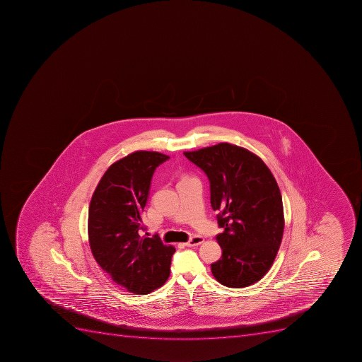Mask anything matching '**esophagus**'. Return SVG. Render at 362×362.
Here are the masks:
<instances>
[{"instance_id": "esophagus-1", "label": "esophagus", "mask_w": 362, "mask_h": 362, "mask_svg": "<svg viewBox=\"0 0 362 362\" xmlns=\"http://www.w3.org/2000/svg\"><path fill=\"white\" fill-rule=\"evenodd\" d=\"M204 242V238L202 236H194L185 243V246H197L201 245Z\"/></svg>"}]
</instances>
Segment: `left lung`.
I'll list each match as a JSON object with an SVG mask.
<instances>
[{"label":"left lung","instance_id":"obj_1","mask_svg":"<svg viewBox=\"0 0 362 362\" xmlns=\"http://www.w3.org/2000/svg\"><path fill=\"white\" fill-rule=\"evenodd\" d=\"M210 181L221 234V259L211 264L222 286L245 288L272 267L284 230L282 196L262 158L230 143L183 152Z\"/></svg>","mask_w":362,"mask_h":362}]
</instances>
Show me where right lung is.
<instances>
[{
  "mask_svg": "<svg viewBox=\"0 0 362 362\" xmlns=\"http://www.w3.org/2000/svg\"><path fill=\"white\" fill-rule=\"evenodd\" d=\"M168 158L160 152L135 151L119 159L104 173L89 205L95 260L113 282L135 295L160 288L170 276L175 249L159 237L141 236L152 175Z\"/></svg>",
  "mask_w": 362,
  "mask_h": 362,
  "instance_id": "add662e5",
  "label": "right lung"
}]
</instances>
